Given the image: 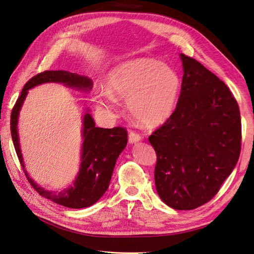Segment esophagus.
<instances>
[{
    "label": "esophagus",
    "instance_id": "34e87169",
    "mask_svg": "<svg viewBox=\"0 0 254 254\" xmlns=\"http://www.w3.org/2000/svg\"><path fill=\"white\" fill-rule=\"evenodd\" d=\"M142 140V136L140 133H137L135 131H133V130H130L129 131V134H128V141L129 143H136Z\"/></svg>",
    "mask_w": 254,
    "mask_h": 254
}]
</instances>
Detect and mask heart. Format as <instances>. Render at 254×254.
I'll return each instance as SVG.
<instances>
[{
  "mask_svg": "<svg viewBox=\"0 0 254 254\" xmlns=\"http://www.w3.org/2000/svg\"><path fill=\"white\" fill-rule=\"evenodd\" d=\"M180 76L155 59H135L122 64L107 76V90L98 89L94 101L99 109L111 112L115 97L127 98L129 113L147 127L162 125L173 114L180 93Z\"/></svg>",
  "mask_w": 254,
  "mask_h": 254,
  "instance_id": "1",
  "label": "heart"
}]
</instances>
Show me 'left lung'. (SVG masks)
<instances>
[{
  "label": "left lung",
  "mask_w": 254,
  "mask_h": 254,
  "mask_svg": "<svg viewBox=\"0 0 254 254\" xmlns=\"http://www.w3.org/2000/svg\"><path fill=\"white\" fill-rule=\"evenodd\" d=\"M180 58L183 78L176 109L148 140L157 153L160 198L175 210H194L210 201L234 170L242 122L227 84L196 59Z\"/></svg>",
  "instance_id": "obj_1"
}]
</instances>
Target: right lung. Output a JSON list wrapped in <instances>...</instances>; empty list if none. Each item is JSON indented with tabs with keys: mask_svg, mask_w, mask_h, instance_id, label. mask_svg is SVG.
<instances>
[{
	"mask_svg": "<svg viewBox=\"0 0 254 254\" xmlns=\"http://www.w3.org/2000/svg\"><path fill=\"white\" fill-rule=\"evenodd\" d=\"M45 82H61L67 87L77 88L83 91H89L93 84L88 77L63 70L44 71L35 75L25 83L10 115L12 142L24 172L25 166L21 155L17 129L19 112L27 95V91ZM89 111L83 117L81 164L73 186L59 193L47 190L36 184L25 172L29 183L42 197L71 209H82L90 206L105 194L109 188L115 162L120 153L126 147L128 139V132L124 127H114L112 129L96 127Z\"/></svg>",
	"mask_w": 254,
	"mask_h": 254,
	"instance_id": "add662e5",
	"label": "right lung"
}]
</instances>
